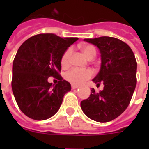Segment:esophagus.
Listing matches in <instances>:
<instances>
[{
    "label": "esophagus",
    "mask_w": 149,
    "mask_h": 149,
    "mask_svg": "<svg viewBox=\"0 0 149 149\" xmlns=\"http://www.w3.org/2000/svg\"><path fill=\"white\" fill-rule=\"evenodd\" d=\"M71 87L72 89H75V88H77L79 87V85H77V84H72Z\"/></svg>",
    "instance_id": "obj_1"
}]
</instances>
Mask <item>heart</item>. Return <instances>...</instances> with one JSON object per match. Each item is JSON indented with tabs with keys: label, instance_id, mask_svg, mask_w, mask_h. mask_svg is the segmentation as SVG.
Listing matches in <instances>:
<instances>
[{
	"label": "heart",
	"instance_id": "b5f03b06",
	"mask_svg": "<svg viewBox=\"0 0 149 149\" xmlns=\"http://www.w3.org/2000/svg\"><path fill=\"white\" fill-rule=\"evenodd\" d=\"M81 50L88 59H93L96 56V49L91 45H86L81 47ZM72 53V49L68 48L65 50L61 58V64L63 68H67L69 65L70 62V56ZM93 72L90 69H83V68H72L65 74V78L72 84H80L83 83L88 79L92 77Z\"/></svg>",
	"mask_w": 149,
	"mask_h": 149
}]
</instances>
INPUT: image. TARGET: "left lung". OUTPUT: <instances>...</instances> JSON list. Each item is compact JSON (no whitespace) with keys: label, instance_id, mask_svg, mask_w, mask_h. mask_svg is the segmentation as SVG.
I'll list each match as a JSON object with an SVG mask.
<instances>
[{"label":"left lung","instance_id":"left-lung-1","mask_svg":"<svg viewBox=\"0 0 149 149\" xmlns=\"http://www.w3.org/2000/svg\"><path fill=\"white\" fill-rule=\"evenodd\" d=\"M97 46L100 52V72L93 80L104 87L100 93L92 88L81 107L88 117L97 122H109L125 112L136 85L137 64L129 46L120 40L110 37L84 39Z\"/></svg>","mask_w":149,"mask_h":149}]
</instances>
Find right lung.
<instances>
[{"label":"right lung","instance_id":"obj_1","mask_svg":"<svg viewBox=\"0 0 149 149\" xmlns=\"http://www.w3.org/2000/svg\"><path fill=\"white\" fill-rule=\"evenodd\" d=\"M77 37L37 34L26 40L17 50L13 64L12 89L19 109L28 117L44 120L55 115L71 84L63 80L61 58ZM58 80L55 86L47 79Z\"/></svg>","mask_w":149,"mask_h":149}]
</instances>
